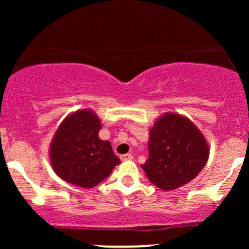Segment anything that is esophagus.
Wrapping results in <instances>:
<instances>
[{"mask_svg":"<svg viewBox=\"0 0 249 249\" xmlns=\"http://www.w3.org/2000/svg\"><path fill=\"white\" fill-rule=\"evenodd\" d=\"M121 159L123 161L125 160H131V159H133V156L131 153H126V154H123V156H121Z\"/></svg>","mask_w":249,"mask_h":249,"instance_id":"1","label":"esophagus"}]
</instances>
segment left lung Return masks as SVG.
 Returning <instances> with one entry per match:
<instances>
[{"instance_id":"left-lung-1","label":"left lung","mask_w":249,"mask_h":249,"mask_svg":"<svg viewBox=\"0 0 249 249\" xmlns=\"http://www.w3.org/2000/svg\"><path fill=\"white\" fill-rule=\"evenodd\" d=\"M148 158L142 168L162 191L188 184L205 167L210 145L194 123L177 112H165L148 131Z\"/></svg>"}]
</instances>
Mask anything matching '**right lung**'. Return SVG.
Wrapping results in <instances>:
<instances>
[{"mask_svg":"<svg viewBox=\"0 0 249 249\" xmlns=\"http://www.w3.org/2000/svg\"><path fill=\"white\" fill-rule=\"evenodd\" d=\"M99 117L91 108L73 111L57 127L49 147V160L59 178L71 185L92 188L121 162L108 141H102Z\"/></svg>","mask_w":249,"mask_h":249,"instance_id":"right-lung-1","label":"right lung"}]
</instances>
